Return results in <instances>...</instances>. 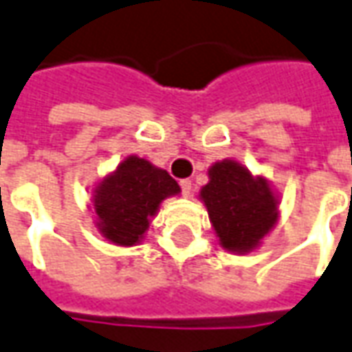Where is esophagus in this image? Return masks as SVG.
Returning a JSON list of instances; mask_svg holds the SVG:
<instances>
[{"label": "esophagus", "instance_id": "obj_1", "mask_svg": "<svg viewBox=\"0 0 352 352\" xmlns=\"http://www.w3.org/2000/svg\"><path fill=\"white\" fill-rule=\"evenodd\" d=\"M181 190H183V196H190L192 194V181L190 179H183L181 181Z\"/></svg>", "mask_w": 352, "mask_h": 352}]
</instances>
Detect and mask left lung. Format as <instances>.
<instances>
[{"label": "left lung", "instance_id": "obj_1", "mask_svg": "<svg viewBox=\"0 0 352 352\" xmlns=\"http://www.w3.org/2000/svg\"><path fill=\"white\" fill-rule=\"evenodd\" d=\"M221 245L228 252L248 253L269 234L278 219V200L267 179L253 177L234 160L210 168V183L200 190Z\"/></svg>", "mask_w": 352, "mask_h": 352}]
</instances>
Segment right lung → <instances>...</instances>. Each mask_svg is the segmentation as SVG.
<instances>
[{"mask_svg":"<svg viewBox=\"0 0 352 352\" xmlns=\"http://www.w3.org/2000/svg\"><path fill=\"white\" fill-rule=\"evenodd\" d=\"M179 192V184L166 169L127 156L93 194L100 234L116 245L139 244L162 200Z\"/></svg>","mask_w":352,"mask_h":352,"instance_id":"obj_1","label":"right lung"}]
</instances>
